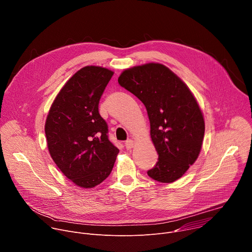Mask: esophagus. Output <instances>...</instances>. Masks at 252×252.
<instances>
[{
	"label": "esophagus",
	"instance_id": "34e87169",
	"mask_svg": "<svg viewBox=\"0 0 252 252\" xmlns=\"http://www.w3.org/2000/svg\"><path fill=\"white\" fill-rule=\"evenodd\" d=\"M125 146H126V150H131V149L133 148V146H134V142H133V140H132V139H128V140H126V141Z\"/></svg>",
	"mask_w": 252,
	"mask_h": 252
}]
</instances>
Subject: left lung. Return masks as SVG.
I'll list each match as a JSON object with an SVG mask.
<instances>
[{
    "label": "left lung",
    "mask_w": 252,
    "mask_h": 252,
    "mask_svg": "<svg viewBox=\"0 0 252 252\" xmlns=\"http://www.w3.org/2000/svg\"><path fill=\"white\" fill-rule=\"evenodd\" d=\"M119 84L145 104L158 161L148 171L159 183L181 178L197 159L204 136V119L189 89L173 71L150 63L125 69Z\"/></svg>",
    "instance_id": "1"
}]
</instances>
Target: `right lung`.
<instances>
[{
  "label": "right lung",
  "instance_id": "add662e5",
  "mask_svg": "<svg viewBox=\"0 0 252 252\" xmlns=\"http://www.w3.org/2000/svg\"><path fill=\"white\" fill-rule=\"evenodd\" d=\"M113 75L101 66L81 68L62 88L47 117L45 132L53 160L84 189L94 188L110 175L120 152L98 113L100 96Z\"/></svg>",
  "mask_w": 252,
  "mask_h": 252
}]
</instances>
